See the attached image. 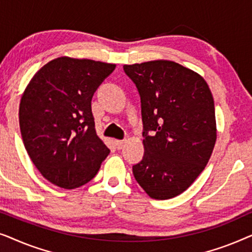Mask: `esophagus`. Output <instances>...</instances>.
Here are the masks:
<instances>
[{"mask_svg":"<svg viewBox=\"0 0 252 252\" xmlns=\"http://www.w3.org/2000/svg\"><path fill=\"white\" fill-rule=\"evenodd\" d=\"M116 147H117V149H123V147H124V144H125V141L124 140H116Z\"/></svg>","mask_w":252,"mask_h":252,"instance_id":"obj_1","label":"esophagus"}]
</instances>
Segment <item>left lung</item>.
Masks as SVG:
<instances>
[{
    "label": "left lung",
    "instance_id": "8db88e82",
    "mask_svg": "<svg viewBox=\"0 0 252 252\" xmlns=\"http://www.w3.org/2000/svg\"><path fill=\"white\" fill-rule=\"evenodd\" d=\"M141 97L144 155L135 180L155 199L184 192L215 148V102L201 75L171 61L124 65Z\"/></svg>",
    "mask_w": 252,
    "mask_h": 252
}]
</instances>
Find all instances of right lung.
Returning a JSON list of instances; mask_svg holds the SVG:
<instances>
[{
  "mask_svg": "<svg viewBox=\"0 0 252 252\" xmlns=\"http://www.w3.org/2000/svg\"><path fill=\"white\" fill-rule=\"evenodd\" d=\"M115 64L60 57L36 72L20 101L25 149L51 184L74 189L95 177L109 148L96 134L92 98Z\"/></svg>",
  "mask_w": 252,
  "mask_h": 252,
  "instance_id": "1",
  "label": "right lung"
}]
</instances>
